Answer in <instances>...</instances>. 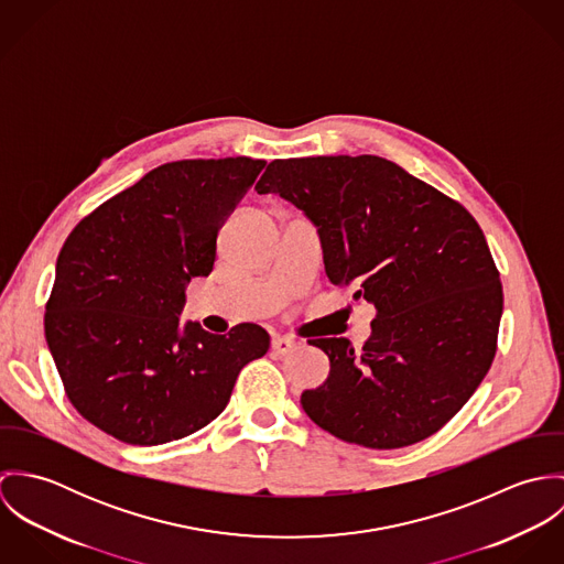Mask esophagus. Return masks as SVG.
Here are the masks:
<instances>
[{"label":"esophagus","mask_w":564,"mask_h":564,"mask_svg":"<svg viewBox=\"0 0 564 564\" xmlns=\"http://www.w3.org/2000/svg\"><path fill=\"white\" fill-rule=\"evenodd\" d=\"M295 347H297V343L291 340V338H286V336H278V338L271 340V349H273L278 356H286V354H291Z\"/></svg>","instance_id":"obj_1"}]
</instances>
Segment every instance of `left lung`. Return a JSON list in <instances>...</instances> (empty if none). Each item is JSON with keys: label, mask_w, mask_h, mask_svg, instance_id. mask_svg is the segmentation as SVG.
<instances>
[{"label": "left lung", "mask_w": 564, "mask_h": 564, "mask_svg": "<svg viewBox=\"0 0 564 564\" xmlns=\"http://www.w3.org/2000/svg\"><path fill=\"white\" fill-rule=\"evenodd\" d=\"M317 228L325 273L376 308L371 336L317 338L329 376L302 393L340 441L398 449L438 432L476 393L497 349L499 271L465 206L380 156L269 162L256 184Z\"/></svg>", "instance_id": "8db88e82"}]
</instances>
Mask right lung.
Wrapping results in <instances>:
<instances>
[{
  "label": "right lung",
  "mask_w": 564,
  "mask_h": 564,
  "mask_svg": "<svg viewBox=\"0 0 564 564\" xmlns=\"http://www.w3.org/2000/svg\"><path fill=\"white\" fill-rule=\"evenodd\" d=\"M264 164L166 162L63 245L45 338L69 402L101 432L143 447L184 438L224 412L242 367L267 354L256 323L180 327L186 284L213 271L219 230Z\"/></svg>",
  "instance_id": "add662e5"
}]
</instances>
